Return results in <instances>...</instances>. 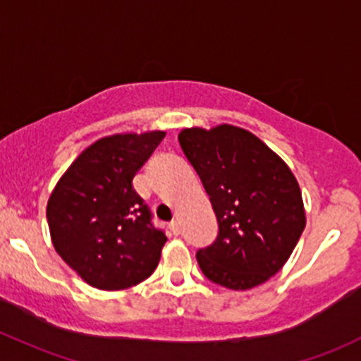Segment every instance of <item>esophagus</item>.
Wrapping results in <instances>:
<instances>
[{"instance_id":"1","label":"esophagus","mask_w":361,"mask_h":361,"mask_svg":"<svg viewBox=\"0 0 361 361\" xmlns=\"http://www.w3.org/2000/svg\"><path fill=\"white\" fill-rule=\"evenodd\" d=\"M169 229H171L173 235H180V224H178L176 219H173L171 223H169Z\"/></svg>"}]
</instances>
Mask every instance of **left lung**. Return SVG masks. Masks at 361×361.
<instances>
[{"label": "left lung", "mask_w": 361, "mask_h": 361, "mask_svg": "<svg viewBox=\"0 0 361 361\" xmlns=\"http://www.w3.org/2000/svg\"><path fill=\"white\" fill-rule=\"evenodd\" d=\"M216 212L219 233L197 252L202 272L229 290H250L279 272L305 229L298 181L260 138L233 125L178 135Z\"/></svg>", "instance_id": "obj_1"}]
</instances>
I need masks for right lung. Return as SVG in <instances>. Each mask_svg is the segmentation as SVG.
<instances>
[{"instance_id": "add662e5", "label": "right lung", "mask_w": 361, "mask_h": 361, "mask_svg": "<svg viewBox=\"0 0 361 361\" xmlns=\"http://www.w3.org/2000/svg\"><path fill=\"white\" fill-rule=\"evenodd\" d=\"M164 135L118 133L94 142L51 193L46 216L54 248L97 290L135 286L159 264L168 238L132 181Z\"/></svg>"}]
</instances>
